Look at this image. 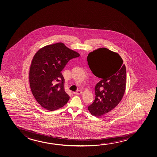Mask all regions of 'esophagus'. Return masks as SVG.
<instances>
[{
    "mask_svg": "<svg viewBox=\"0 0 157 157\" xmlns=\"http://www.w3.org/2000/svg\"><path fill=\"white\" fill-rule=\"evenodd\" d=\"M73 93L75 94V95H80V94H82V92L81 90H77L76 92H74Z\"/></svg>",
    "mask_w": 157,
    "mask_h": 157,
    "instance_id": "34e87169",
    "label": "esophagus"
}]
</instances>
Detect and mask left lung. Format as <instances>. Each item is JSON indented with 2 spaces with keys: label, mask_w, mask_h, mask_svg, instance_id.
<instances>
[{
  "label": "left lung",
  "mask_w": 157,
  "mask_h": 157,
  "mask_svg": "<svg viewBox=\"0 0 157 157\" xmlns=\"http://www.w3.org/2000/svg\"><path fill=\"white\" fill-rule=\"evenodd\" d=\"M87 61L92 73L101 81L95 87V98L88 109L95 117H101L113 109L124 95L126 69L119 55L105 48L90 52Z\"/></svg>",
  "instance_id": "obj_1"
}]
</instances>
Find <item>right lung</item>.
<instances>
[{
  "label": "right lung",
  "mask_w": 157,
  "mask_h": 157,
  "mask_svg": "<svg viewBox=\"0 0 157 157\" xmlns=\"http://www.w3.org/2000/svg\"><path fill=\"white\" fill-rule=\"evenodd\" d=\"M80 56L63 43L47 45L36 53L31 64L29 82L33 95L42 107L53 111L67 103L70 98L64 90L61 71L69 60Z\"/></svg>",
  "instance_id": "obj_1"
}]
</instances>
